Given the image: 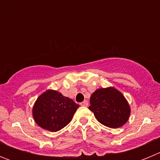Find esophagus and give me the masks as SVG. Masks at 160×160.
I'll use <instances>...</instances> for the list:
<instances>
[{"label":"esophagus","mask_w":160,"mask_h":160,"mask_svg":"<svg viewBox=\"0 0 160 160\" xmlns=\"http://www.w3.org/2000/svg\"><path fill=\"white\" fill-rule=\"evenodd\" d=\"M80 105L82 106V107H87V106H88V102H87V100H85V101H83L82 102L80 103Z\"/></svg>","instance_id":"esophagus-1"}]
</instances>
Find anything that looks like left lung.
Returning a JSON list of instances; mask_svg holds the SVG:
<instances>
[{"label": "left lung", "instance_id": "left-lung-1", "mask_svg": "<svg viewBox=\"0 0 160 160\" xmlns=\"http://www.w3.org/2000/svg\"><path fill=\"white\" fill-rule=\"evenodd\" d=\"M90 102L89 109L98 121L107 128H121L129 119V103L123 94L114 87L97 89L90 96Z\"/></svg>", "mask_w": 160, "mask_h": 160}]
</instances>
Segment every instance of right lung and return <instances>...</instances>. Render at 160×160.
<instances>
[{"label": "right lung", "mask_w": 160, "mask_h": 160, "mask_svg": "<svg viewBox=\"0 0 160 160\" xmlns=\"http://www.w3.org/2000/svg\"><path fill=\"white\" fill-rule=\"evenodd\" d=\"M78 107L71 98L49 89L37 98L32 114L40 128L56 132L70 123Z\"/></svg>", "instance_id": "add662e5"}]
</instances>
